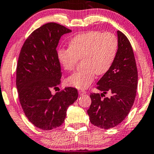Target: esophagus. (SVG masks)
<instances>
[{
  "mask_svg": "<svg viewBox=\"0 0 154 154\" xmlns=\"http://www.w3.org/2000/svg\"><path fill=\"white\" fill-rule=\"evenodd\" d=\"M79 95H83V94H86V91L84 90H79Z\"/></svg>",
  "mask_w": 154,
  "mask_h": 154,
  "instance_id": "34e87169",
  "label": "esophagus"
}]
</instances>
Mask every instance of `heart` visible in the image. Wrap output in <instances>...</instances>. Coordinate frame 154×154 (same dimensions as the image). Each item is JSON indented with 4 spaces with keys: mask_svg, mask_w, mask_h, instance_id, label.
Listing matches in <instances>:
<instances>
[{
    "mask_svg": "<svg viewBox=\"0 0 154 154\" xmlns=\"http://www.w3.org/2000/svg\"><path fill=\"white\" fill-rule=\"evenodd\" d=\"M119 41L113 33L89 31L79 34L71 39L69 48L57 52L58 61L68 71L74 70L82 58L83 67L70 75L67 83L77 88H86L91 84L96 75L109 71L116 56Z\"/></svg>",
    "mask_w": 154,
    "mask_h": 154,
    "instance_id": "b5f03b06",
    "label": "heart"
}]
</instances>
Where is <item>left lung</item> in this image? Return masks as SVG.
Segmentation results:
<instances>
[{
	"mask_svg": "<svg viewBox=\"0 0 154 154\" xmlns=\"http://www.w3.org/2000/svg\"><path fill=\"white\" fill-rule=\"evenodd\" d=\"M119 48L113 65L98 81L96 88L101 94L91 93V104L87 111L94 126L109 129L126 119L135 100L138 71L131 45L126 35L117 31ZM110 92L111 96L105 97Z\"/></svg>",
	"mask_w": 154,
	"mask_h": 154,
	"instance_id": "8db88e82",
	"label": "left lung"
}]
</instances>
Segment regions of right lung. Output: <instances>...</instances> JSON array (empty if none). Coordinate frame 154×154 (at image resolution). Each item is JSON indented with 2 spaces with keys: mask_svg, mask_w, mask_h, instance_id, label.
I'll return each mask as SVG.
<instances>
[{
  "mask_svg": "<svg viewBox=\"0 0 154 154\" xmlns=\"http://www.w3.org/2000/svg\"><path fill=\"white\" fill-rule=\"evenodd\" d=\"M70 32L56 23H45L27 38L19 54L16 68L19 101L28 120L42 130L61 126L68 107L78 98L77 89L72 87L51 94L62 76L57 45L60 37Z\"/></svg>",
  "mask_w": 154,
  "mask_h": 154,
  "instance_id": "right-lung-1",
  "label": "right lung"
}]
</instances>
